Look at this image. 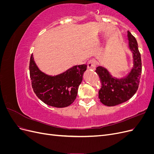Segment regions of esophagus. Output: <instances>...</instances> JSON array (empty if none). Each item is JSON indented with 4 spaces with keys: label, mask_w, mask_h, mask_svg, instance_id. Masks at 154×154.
<instances>
[{
    "label": "esophagus",
    "mask_w": 154,
    "mask_h": 154,
    "mask_svg": "<svg viewBox=\"0 0 154 154\" xmlns=\"http://www.w3.org/2000/svg\"><path fill=\"white\" fill-rule=\"evenodd\" d=\"M96 67V61L94 60L91 59L90 60H88L87 62V67L88 69H92L94 70Z\"/></svg>",
    "instance_id": "obj_1"
}]
</instances>
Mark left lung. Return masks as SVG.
Listing matches in <instances>:
<instances>
[{"instance_id":"8db88e82","label":"left lung","mask_w":154,"mask_h":154,"mask_svg":"<svg viewBox=\"0 0 154 154\" xmlns=\"http://www.w3.org/2000/svg\"><path fill=\"white\" fill-rule=\"evenodd\" d=\"M128 38L134 62V66L128 75L124 79L118 80L112 77L103 67H97L95 71L101 82L98 97L101 103L106 106H115L128 101L138 89L142 72L141 54L137 40L130 31H128Z\"/></svg>"}]
</instances>
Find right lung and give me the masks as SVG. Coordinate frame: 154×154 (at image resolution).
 Returning <instances> with one entry per match:
<instances>
[{
  "label": "right lung",
  "instance_id": "add662e5",
  "mask_svg": "<svg viewBox=\"0 0 154 154\" xmlns=\"http://www.w3.org/2000/svg\"><path fill=\"white\" fill-rule=\"evenodd\" d=\"M87 65H79L56 76L41 72L34 62L32 54L29 62V74L34 92L44 103L57 108L66 107L75 100Z\"/></svg>",
  "mask_w": 154,
  "mask_h": 154
}]
</instances>
